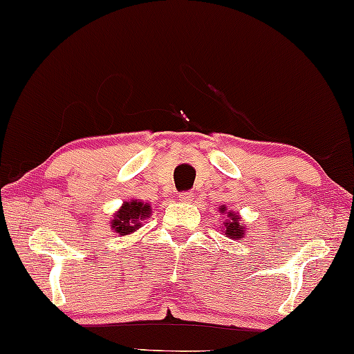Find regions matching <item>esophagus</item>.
<instances>
[{
    "label": "esophagus",
    "instance_id": "34e87169",
    "mask_svg": "<svg viewBox=\"0 0 354 354\" xmlns=\"http://www.w3.org/2000/svg\"><path fill=\"white\" fill-rule=\"evenodd\" d=\"M178 200H180L182 203H190V201H194V194H192V192H182V194L178 195Z\"/></svg>",
    "mask_w": 354,
    "mask_h": 354
}]
</instances>
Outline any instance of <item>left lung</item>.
<instances>
[{
    "mask_svg": "<svg viewBox=\"0 0 354 354\" xmlns=\"http://www.w3.org/2000/svg\"><path fill=\"white\" fill-rule=\"evenodd\" d=\"M219 211H223V213H224V211H226V206H221V209H219ZM239 221H241L239 214L232 213V211H229L227 219L223 223L224 224V234H226L227 237H231V239H242V237H244L245 227H244V224L239 223Z\"/></svg>",
    "mask_w": 354,
    "mask_h": 354,
    "instance_id": "obj_1",
    "label": "left lung"
}]
</instances>
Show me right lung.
<instances>
[{"instance_id": "right-lung-1", "label": "right lung", "mask_w": 354, "mask_h": 354, "mask_svg": "<svg viewBox=\"0 0 354 354\" xmlns=\"http://www.w3.org/2000/svg\"><path fill=\"white\" fill-rule=\"evenodd\" d=\"M151 216V206L149 203H143V201L131 200L125 201L122 208L117 211L115 216L112 219V229L120 236H127V234L135 232L136 229L141 227V221Z\"/></svg>"}]
</instances>
